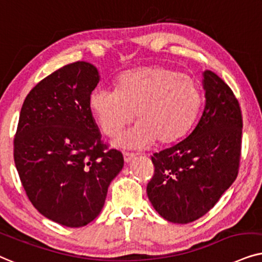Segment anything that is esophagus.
Returning a JSON list of instances; mask_svg holds the SVG:
<instances>
[{
  "label": "esophagus",
  "instance_id": "34e87169",
  "mask_svg": "<svg viewBox=\"0 0 262 262\" xmlns=\"http://www.w3.org/2000/svg\"><path fill=\"white\" fill-rule=\"evenodd\" d=\"M123 157H124V162L125 163H130L132 160L135 158V155L134 153H129V152H124L123 153Z\"/></svg>",
  "mask_w": 262,
  "mask_h": 262
}]
</instances>
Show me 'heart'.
<instances>
[{
    "instance_id": "obj_1",
    "label": "heart",
    "mask_w": 262,
    "mask_h": 262,
    "mask_svg": "<svg viewBox=\"0 0 262 262\" xmlns=\"http://www.w3.org/2000/svg\"><path fill=\"white\" fill-rule=\"evenodd\" d=\"M204 102L200 83L193 76L164 66H148L129 71L118 79L117 89L99 87L90 104L102 132L116 137L130 121L138 124L122 142L146 147L175 142L187 134Z\"/></svg>"
}]
</instances>
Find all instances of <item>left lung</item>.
<instances>
[{
	"instance_id": "left-lung-1",
	"label": "left lung",
	"mask_w": 262,
	"mask_h": 262,
	"mask_svg": "<svg viewBox=\"0 0 262 262\" xmlns=\"http://www.w3.org/2000/svg\"><path fill=\"white\" fill-rule=\"evenodd\" d=\"M204 113L179 144L152 156L155 175L147 196L167 222L187 224L217 204L238 173L242 114L231 89L211 71L204 72Z\"/></svg>"
}]
</instances>
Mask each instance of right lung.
I'll return each mask as SVG.
<instances>
[{
	"instance_id": "add662e5",
	"label": "right lung",
	"mask_w": 262,
	"mask_h": 262,
	"mask_svg": "<svg viewBox=\"0 0 262 262\" xmlns=\"http://www.w3.org/2000/svg\"><path fill=\"white\" fill-rule=\"evenodd\" d=\"M99 73L74 62L38 82L20 111L14 162L37 211L68 228L85 226L100 213L123 156L107 149L91 111Z\"/></svg>"
}]
</instances>
